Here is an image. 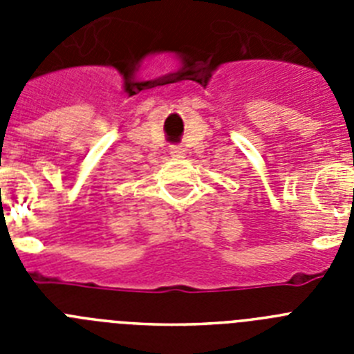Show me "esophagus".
Instances as JSON below:
<instances>
[{"instance_id": "esophagus-1", "label": "esophagus", "mask_w": 354, "mask_h": 354, "mask_svg": "<svg viewBox=\"0 0 354 354\" xmlns=\"http://www.w3.org/2000/svg\"><path fill=\"white\" fill-rule=\"evenodd\" d=\"M186 150H184L183 145H171L170 147V156L171 158H184Z\"/></svg>"}]
</instances>
